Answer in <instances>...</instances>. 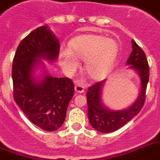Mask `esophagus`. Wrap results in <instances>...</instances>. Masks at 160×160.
Masks as SVG:
<instances>
[{
  "instance_id": "1",
  "label": "esophagus",
  "mask_w": 160,
  "mask_h": 160,
  "mask_svg": "<svg viewBox=\"0 0 160 160\" xmlns=\"http://www.w3.org/2000/svg\"><path fill=\"white\" fill-rule=\"evenodd\" d=\"M75 92L77 93H83L85 91V85L81 83H76L75 85Z\"/></svg>"
}]
</instances>
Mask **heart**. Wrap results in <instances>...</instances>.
Listing matches in <instances>:
<instances>
[{"mask_svg": "<svg viewBox=\"0 0 160 160\" xmlns=\"http://www.w3.org/2000/svg\"><path fill=\"white\" fill-rule=\"evenodd\" d=\"M71 49L61 48L59 58L67 71L73 72L80 65L79 58L85 60L86 74L94 80L105 77L112 69L118 52L115 40L102 35H82L70 42Z\"/></svg>", "mask_w": 160, "mask_h": 160, "instance_id": "heart-1", "label": "heart"}]
</instances>
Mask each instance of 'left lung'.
I'll return each mask as SVG.
<instances>
[{
  "mask_svg": "<svg viewBox=\"0 0 160 160\" xmlns=\"http://www.w3.org/2000/svg\"><path fill=\"white\" fill-rule=\"evenodd\" d=\"M132 51L127 64H131L130 68L138 72L141 79V91L137 101L126 110L111 111L107 109L102 102V88L104 81H99L88 87L86 100L89 121L91 126L101 132H112L124 126L138 114L144 105L146 89L149 80V66L143 50L134 40H132Z\"/></svg>",
  "mask_w": 160,
  "mask_h": 160,
  "instance_id": "1",
  "label": "left lung"
}]
</instances>
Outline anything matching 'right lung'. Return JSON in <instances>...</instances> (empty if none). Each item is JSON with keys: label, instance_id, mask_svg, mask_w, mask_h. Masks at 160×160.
<instances>
[{"label": "right lung", "instance_id": "obj_1", "mask_svg": "<svg viewBox=\"0 0 160 160\" xmlns=\"http://www.w3.org/2000/svg\"><path fill=\"white\" fill-rule=\"evenodd\" d=\"M59 48L54 34L46 26L39 27L21 41L12 62L14 101L31 122L48 132L55 131L64 123L75 86L69 78L50 75L37 83L32 70L41 62L39 58L55 60Z\"/></svg>", "mask_w": 160, "mask_h": 160}]
</instances>
